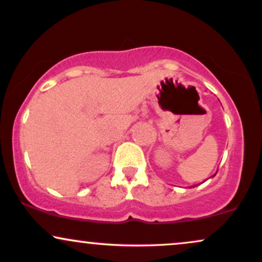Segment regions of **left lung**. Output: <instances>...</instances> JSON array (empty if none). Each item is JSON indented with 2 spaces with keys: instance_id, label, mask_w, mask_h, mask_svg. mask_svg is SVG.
Segmentation results:
<instances>
[{
  "instance_id": "obj_1",
  "label": "left lung",
  "mask_w": 262,
  "mask_h": 262,
  "mask_svg": "<svg viewBox=\"0 0 262 262\" xmlns=\"http://www.w3.org/2000/svg\"><path fill=\"white\" fill-rule=\"evenodd\" d=\"M217 172H218V171H217ZM217 172H215V173H214V175H213V176H210V177H214L215 175H217ZM203 182H204V181H203ZM191 187H196V186H194V185H193V186H191ZM191 187H189V188H191Z\"/></svg>"
}]
</instances>
